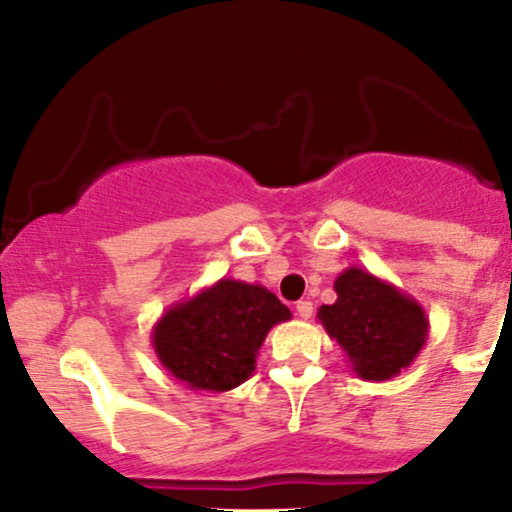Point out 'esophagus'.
<instances>
[{
    "instance_id": "1",
    "label": "esophagus",
    "mask_w": 512,
    "mask_h": 512,
    "mask_svg": "<svg viewBox=\"0 0 512 512\" xmlns=\"http://www.w3.org/2000/svg\"><path fill=\"white\" fill-rule=\"evenodd\" d=\"M296 313L301 320H308V317H313V303L310 301H298L296 303Z\"/></svg>"
}]
</instances>
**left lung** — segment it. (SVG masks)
I'll return each mask as SVG.
<instances>
[{"label": "left lung", "mask_w": 512, "mask_h": 512, "mask_svg": "<svg viewBox=\"0 0 512 512\" xmlns=\"http://www.w3.org/2000/svg\"><path fill=\"white\" fill-rule=\"evenodd\" d=\"M337 301L322 305L317 320L342 346L358 378H395L409 368L428 339L426 310L390 281L349 267L334 281Z\"/></svg>", "instance_id": "left-lung-1"}]
</instances>
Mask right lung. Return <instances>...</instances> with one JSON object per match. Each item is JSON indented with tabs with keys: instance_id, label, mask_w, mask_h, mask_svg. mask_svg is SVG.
I'll list each match as a JSON object with an SVG mask.
<instances>
[{
	"instance_id": "add662e5",
	"label": "right lung",
	"mask_w": 512,
	"mask_h": 512,
	"mask_svg": "<svg viewBox=\"0 0 512 512\" xmlns=\"http://www.w3.org/2000/svg\"><path fill=\"white\" fill-rule=\"evenodd\" d=\"M291 320L272 291L248 281L219 279L170 305L151 332V344L170 375L192 390L228 392L255 373L269 330Z\"/></svg>"
}]
</instances>
